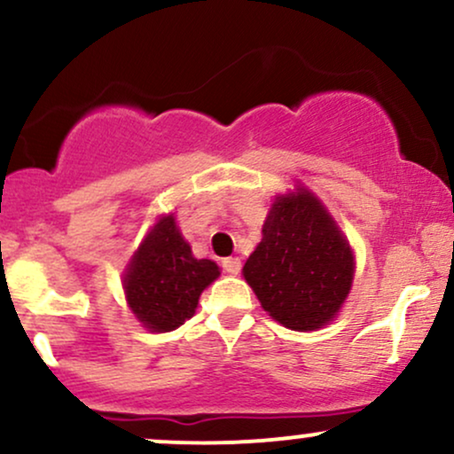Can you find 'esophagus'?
Returning <instances> with one entry per match:
<instances>
[{
  "label": "esophagus",
  "mask_w": 454,
  "mask_h": 454,
  "mask_svg": "<svg viewBox=\"0 0 454 454\" xmlns=\"http://www.w3.org/2000/svg\"><path fill=\"white\" fill-rule=\"evenodd\" d=\"M222 267H223V270H226V273L239 275V270H241V260H239V258H223Z\"/></svg>",
  "instance_id": "34e87169"
}]
</instances>
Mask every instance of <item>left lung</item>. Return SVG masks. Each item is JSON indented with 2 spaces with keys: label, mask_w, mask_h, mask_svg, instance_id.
Wrapping results in <instances>:
<instances>
[{
  "label": "left lung",
  "mask_w": 454,
  "mask_h": 454,
  "mask_svg": "<svg viewBox=\"0 0 454 454\" xmlns=\"http://www.w3.org/2000/svg\"><path fill=\"white\" fill-rule=\"evenodd\" d=\"M243 278L273 320L290 331H316L337 316L350 293L354 256L325 205L296 187L270 205Z\"/></svg>",
  "instance_id": "left-lung-1"
}]
</instances>
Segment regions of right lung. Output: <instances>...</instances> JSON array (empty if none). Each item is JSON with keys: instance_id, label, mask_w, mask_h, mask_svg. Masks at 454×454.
I'll return each instance as SVG.
<instances>
[{"instance_id": "add662e5", "label": "right lung", "mask_w": 454, "mask_h": 454, "mask_svg": "<svg viewBox=\"0 0 454 454\" xmlns=\"http://www.w3.org/2000/svg\"><path fill=\"white\" fill-rule=\"evenodd\" d=\"M220 278L213 260H198L181 237L175 215L160 217L123 275L132 314L145 328L168 333L194 316L202 290Z\"/></svg>"}]
</instances>
